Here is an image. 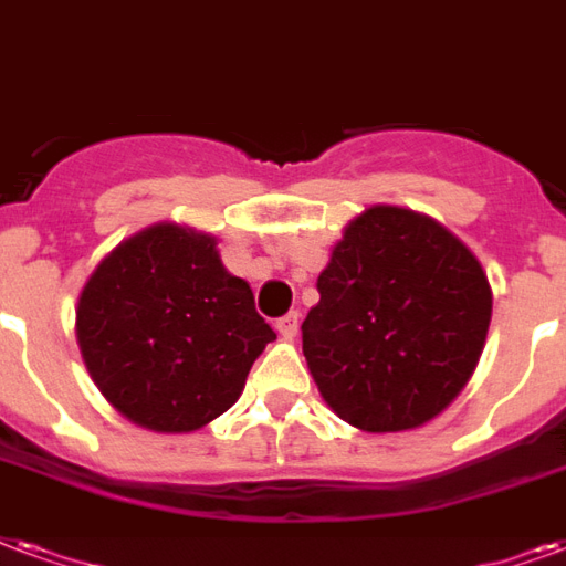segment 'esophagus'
I'll return each instance as SVG.
<instances>
[{"mask_svg": "<svg viewBox=\"0 0 566 566\" xmlns=\"http://www.w3.org/2000/svg\"><path fill=\"white\" fill-rule=\"evenodd\" d=\"M275 329H279V335H284V338H293V335L300 332V314L291 312L284 314V317H279V321H275Z\"/></svg>", "mask_w": 566, "mask_h": 566, "instance_id": "esophagus-1", "label": "esophagus"}]
</instances>
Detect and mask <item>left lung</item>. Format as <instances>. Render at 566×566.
<instances>
[{"instance_id": "1", "label": "left lung", "mask_w": 566, "mask_h": 566, "mask_svg": "<svg viewBox=\"0 0 566 566\" xmlns=\"http://www.w3.org/2000/svg\"><path fill=\"white\" fill-rule=\"evenodd\" d=\"M302 353L347 424L395 433L437 418L484 350L493 291L448 228L403 207L356 216L317 279Z\"/></svg>"}]
</instances>
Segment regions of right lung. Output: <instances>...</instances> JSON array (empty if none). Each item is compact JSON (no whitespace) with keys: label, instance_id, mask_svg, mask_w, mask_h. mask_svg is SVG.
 <instances>
[{"label":"right lung","instance_id":"add662e5","mask_svg":"<svg viewBox=\"0 0 566 566\" xmlns=\"http://www.w3.org/2000/svg\"><path fill=\"white\" fill-rule=\"evenodd\" d=\"M273 338L213 237L178 226L124 240L76 305V340L97 388L120 416L163 433H189L234 407Z\"/></svg>","mask_w":566,"mask_h":566}]
</instances>
